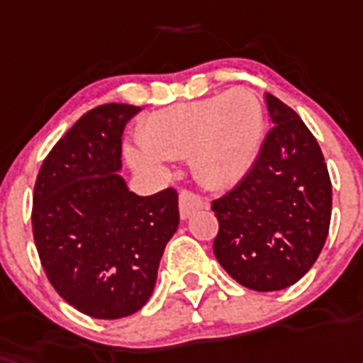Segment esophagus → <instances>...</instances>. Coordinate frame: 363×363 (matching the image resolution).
<instances>
[{"instance_id":"1","label":"esophagus","mask_w":363,"mask_h":363,"mask_svg":"<svg viewBox=\"0 0 363 363\" xmlns=\"http://www.w3.org/2000/svg\"><path fill=\"white\" fill-rule=\"evenodd\" d=\"M201 208H205V201L201 199L199 196L188 190L181 191V196H179V210H181L182 219H188L194 212Z\"/></svg>"}]
</instances>
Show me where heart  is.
<instances>
[{
  "label": "heart",
  "mask_w": 363,
  "mask_h": 363,
  "mask_svg": "<svg viewBox=\"0 0 363 363\" xmlns=\"http://www.w3.org/2000/svg\"><path fill=\"white\" fill-rule=\"evenodd\" d=\"M264 136V108L251 88L179 103L153 112L142 123V151L129 160L142 172H160V160L191 158L197 181L212 190L234 186L249 172Z\"/></svg>",
  "instance_id": "heart-1"
}]
</instances>
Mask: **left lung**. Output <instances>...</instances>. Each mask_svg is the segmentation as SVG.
<instances>
[{
	"instance_id": "left-lung-1",
	"label": "left lung",
	"mask_w": 363,
	"mask_h": 363,
	"mask_svg": "<svg viewBox=\"0 0 363 363\" xmlns=\"http://www.w3.org/2000/svg\"><path fill=\"white\" fill-rule=\"evenodd\" d=\"M273 127L242 181L212 201L214 255L255 291L295 284L318 260L332 214V184L318 140L290 106L266 94Z\"/></svg>"
}]
</instances>
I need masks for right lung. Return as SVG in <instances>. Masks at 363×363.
Masks as SVG:
<instances>
[{
	"mask_svg": "<svg viewBox=\"0 0 363 363\" xmlns=\"http://www.w3.org/2000/svg\"><path fill=\"white\" fill-rule=\"evenodd\" d=\"M140 106L99 105L53 145L33 191V236L57 294L96 319L133 315L157 284L179 227V196L129 191L120 177L121 135Z\"/></svg>",
	"mask_w": 363,
	"mask_h": 363,
	"instance_id": "right-lung-1",
	"label": "right lung"
}]
</instances>
